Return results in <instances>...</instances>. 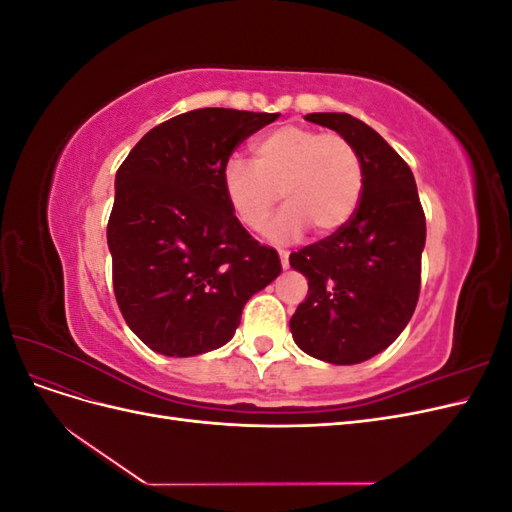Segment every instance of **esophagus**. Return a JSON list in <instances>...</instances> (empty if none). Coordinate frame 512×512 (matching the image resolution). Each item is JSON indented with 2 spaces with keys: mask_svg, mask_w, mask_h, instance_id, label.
Masks as SVG:
<instances>
[{
  "mask_svg": "<svg viewBox=\"0 0 512 512\" xmlns=\"http://www.w3.org/2000/svg\"><path fill=\"white\" fill-rule=\"evenodd\" d=\"M277 254H280V260H282V267L288 269L290 262H288V252L286 250H277Z\"/></svg>",
  "mask_w": 512,
  "mask_h": 512,
  "instance_id": "34e87169",
  "label": "esophagus"
}]
</instances>
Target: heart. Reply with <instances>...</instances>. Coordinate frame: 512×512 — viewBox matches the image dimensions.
<instances>
[{
  "label": "heart",
  "mask_w": 512,
  "mask_h": 512,
  "mask_svg": "<svg viewBox=\"0 0 512 512\" xmlns=\"http://www.w3.org/2000/svg\"><path fill=\"white\" fill-rule=\"evenodd\" d=\"M222 183L245 228L265 224L282 194L286 207L267 226L269 239L288 241L307 226L316 235H329L359 207L363 162L344 134L280 126L252 143V164L230 158Z\"/></svg>",
  "instance_id": "1"
}]
</instances>
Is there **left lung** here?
Here are the masks:
<instances>
[{
    "label": "left lung",
    "mask_w": 512,
    "mask_h": 512,
    "mask_svg": "<svg viewBox=\"0 0 512 512\" xmlns=\"http://www.w3.org/2000/svg\"><path fill=\"white\" fill-rule=\"evenodd\" d=\"M305 119L344 134L356 147L363 192L342 228L290 254V267L309 286L290 331L314 359L354 365L389 348L414 314L425 211L410 166L374 128L348 113H309Z\"/></svg>",
    "instance_id": "left-lung-1"
}]
</instances>
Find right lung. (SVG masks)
<instances>
[{
  "label": "right lung",
  "mask_w": 512,
  "mask_h": 512,
  "mask_svg": "<svg viewBox=\"0 0 512 512\" xmlns=\"http://www.w3.org/2000/svg\"><path fill=\"white\" fill-rule=\"evenodd\" d=\"M280 113L196 108L149 130L117 170L106 239L115 299L145 346L196 356L235 335L254 292L282 271L224 194V166Z\"/></svg>",
  "instance_id": "obj_1"
}]
</instances>
